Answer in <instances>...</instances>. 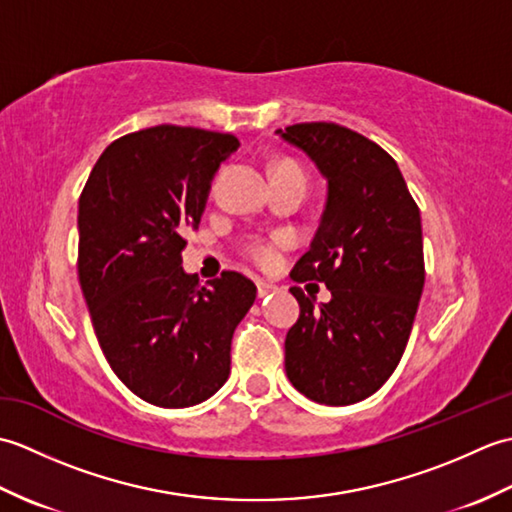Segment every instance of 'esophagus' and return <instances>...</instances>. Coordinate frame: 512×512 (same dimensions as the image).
I'll use <instances>...</instances> for the list:
<instances>
[{
    "mask_svg": "<svg viewBox=\"0 0 512 512\" xmlns=\"http://www.w3.org/2000/svg\"><path fill=\"white\" fill-rule=\"evenodd\" d=\"M277 288L273 286V284H268V281H262V279H257V297L259 299H264V297H268L270 292H275Z\"/></svg>",
    "mask_w": 512,
    "mask_h": 512,
    "instance_id": "1",
    "label": "esophagus"
}]
</instances>
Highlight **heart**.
I'll use <instances>...</instances> for the list:
<instances>
[{
  "instance_id": "heart-1",
  "label": "heart",
  "mask_w": 512,
  "mask_h": 512,
  "mask_svg": "<svg viewBox=\"0 0 512 512\" xmlns=\"http://www.w3.org/2000/svg\"><path fill=\"white\" fill-rule=\"evenodd\" d=\"M277 173H301L303 176V171L297 165H292V162H279V165L275 167V176ZM244 253L259 266H273L277 262V255H279V242L277 239L253 237L246 242Z\"/></svg>"
}]
</instances>
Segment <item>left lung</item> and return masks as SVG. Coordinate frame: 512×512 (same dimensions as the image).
<instances>
[{
	"label": "left lung",
	"instance_id": "left-lung-1",
	"mask_svg": "<svg viewBox=\"0 0 512 512\" xmlns=\"http://www.w3.org/2000/svg\"><path fill=\"white\" fill-rule=\"evenodd\" d=\"M277 134L328 182L310 250L290 277L321 281L317 308L299 286V319L286 334V374L303 396L354 405L385 385L405 352L424 286L420 209L383 147L336 123H297Z\"/></svg>",
	"mask_w": 512,
	"mask_h": 512
}]
</instances>
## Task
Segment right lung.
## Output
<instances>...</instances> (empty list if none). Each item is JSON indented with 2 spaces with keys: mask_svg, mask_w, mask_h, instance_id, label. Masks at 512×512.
I'll use <instances>...</instances> for the list:
<instances>
[{
  "mask_svg": "<svg viewBox=\"0 0 512 512\" xmlns=\"http://www.w3.org/2000/svg\"><path fill=\"white\" fill-rule=\"evenodd\" d=\"M233 134L158 125L107 147L79 198V281L96 339L129 391L165 409L211 398L231 374V341L257 295L224 270L200 286L182 270Z\"/></svg>",
  "mask_w": 512,
  "mask_h": 512,
  "instance_id": "obj_1",
  "label": "right lung"
}]
</instances>
